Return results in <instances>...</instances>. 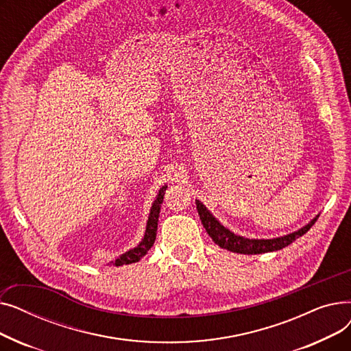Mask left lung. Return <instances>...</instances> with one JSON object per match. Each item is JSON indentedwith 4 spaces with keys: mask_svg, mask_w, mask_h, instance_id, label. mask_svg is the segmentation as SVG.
<instances>
[{
    "mask_svg": "<svg viewBox=\"0 0 351 351\" xmlns=\"http://www.w3.org/2000/svg\"><path fill=\"white\" fill-rule=\"evenodd\" d=\"M196 209L200 216L202 225L206 229L208 234L212 237V241L219 245L222 249H228L234 253H243V254H261V253H267V252H274V250H280L290 243L296 241L298 237L303 236L308 229L316 223V220L319 215L311 220L310 223L299 229L298 232L289 233L282 237H276V239H247L243 236L234 234L229 229H226L219 220L206 209V206L202 204L200 200H196Z\"/></svg>",
    "mask_w": 351,
    "mask_h": 351,
    "instance_id": "8db88e82",
    "label": "left lung"
}]
</instances>
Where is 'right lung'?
Listing matches in <instances>:
<instances>
[{
	"mask_svg": "<svg viewBox=\"0 0 351 351\" xmlns=\"http://www.w3.org/2000/svg\"><path fill=\"white\" fill-rule=\"evenodd\" d=\"M168 186H162L155 202L152 204V208H151V213H149V217H147V223H146V230H145V234H143V239L141 241V243L131 249L128 250L126 253L121 254L118 259L114 262L115 266H122V265H131V263H136L139 262L142 257L149 252V249L154 246L155 243V239H156V230H158V217H159V212H160V205L163 202V195H165V191Z\"/></svg>",
	"mask_w": 351,
	"mask_h": 351,
	"instance_id": "add662e5",
	"label": "right lung"
}]
</instances>
